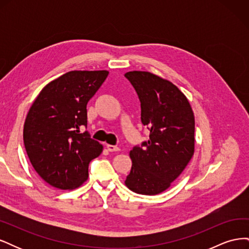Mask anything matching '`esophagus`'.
Wrapping results in <instances>:
<instances>
[{
	"instance_id": "34e87169",
	"label": "esophagus",
	"mask_w": 249,
	"mask_h": 249,
	"mask_svg": "<svg viewBox=\"0 0 249 249\" xmlns=\"http://www.w3.org/2000/svg\"><path fill=\"white\" fill-rule=\"evenodd\" d=\"M106 147H107V149L109 150V152H119V150H120V148L118 146H116V145L107 144Z\"/></svg>"
}]
</instances>
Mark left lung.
Returning a JSON list of instances; mask_svg holds the SVG:
<instances>
[{"label":"left lung","mask_w":249,"mask_h":249,"mask_svg":"<svg viewBox=\"0 0 249 249\" xmlns=\"http://www.w3.org/2000/svg\"><path fill=\"white\" fill-rule=\"evenodd\" d=\"M124 77L141 103V123L149 139L130 152L132 168L125 186L144 195L159 194L170 187L194 154V114L185 94L148 71H129Z\"/></svg>","instance_id":"left-lung-1"}]
</instances>
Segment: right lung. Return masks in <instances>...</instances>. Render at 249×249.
<instances>
[{"label": "right lung", "instance_id": "1", "mask_svg": "<svg viewBox=\"0 0 249 249\" xmlns=\"http://www.w3.org/2000/svg\"><path fill=\"white\" fill-rule=\"evenodd\" d=\"M107 71H72L44 86L30 108L24 143L32 166L49 185L76 189L88 178V165L103 145L87 126V103L108 77Z\"/></svg>", "mask_w": 249, "mask_h": 249}]
</instances>
